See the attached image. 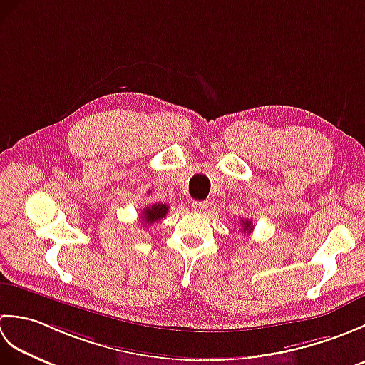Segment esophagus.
Wrapping results in <instances>:
<instances>
[{"instance_id":"1","label":"esophagus","mask_w":365,"mask_h":365,"mask_svg":"<svg viewBox=\"0 0 365 365\" xmlns=\"http://www.w3.org/2000/svg\"><path fill=\"white\" fill-rule=\"evenodd\" d=\"M208 202L207 200H196V202H192V210H196V212H202V213H205V212H208Z\"/></svg>"}]
</instances>
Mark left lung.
Here are the masks:
<instances>
[{
    "label": "left lung",
    "mask_w": 365,
    "mask_h": 365,
    "mask_svg": "<svg viewBox=\"0 0 365 365\" xmlns=\"http://www.w3.org/2000/svg\"><path fill=\"white\" fill-rule=\"evenodd\" d=\"M242 229H243V232L245 234H251V232L254 230V226H252V221L250 220H242Z\"/></svg>",
    "instance_id": "1"
}]
</instances>
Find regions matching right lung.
Instances as JSON below:
<instances>
[{"mask_svg": "<svg viewBox=\"0 0 365 365\" xmlns=\"http://www.w3.org/2000/svg\"><path fill=\"white\" fill-rule=\"evenodd\" d=\"M169 210V207L166 204H153L150 207H145L141 212V218L144 224H153L160 220H163L166 216Z\"/></svg>", "mask_w": 365, "mask_h": 365, "instance_id": "add662e5", "label": "right lung"}]
</instances>
